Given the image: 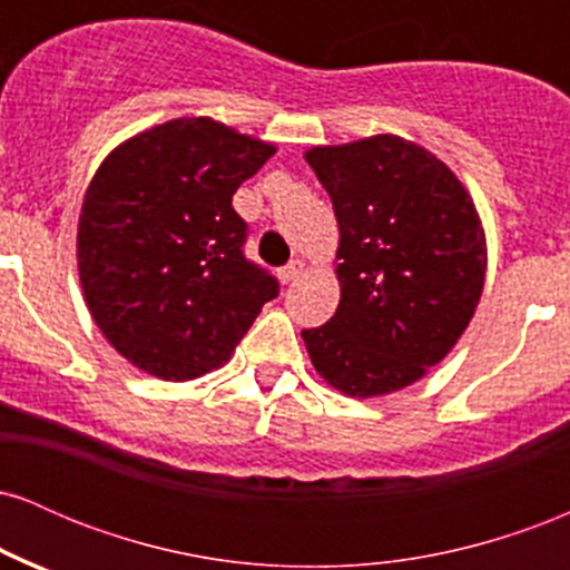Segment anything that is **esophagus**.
Segmentation results:
<instances>
[{
  "mask_svg": "<svg viewBox=\"0 0 570 570\" xmlns=\"http://www.w3.org/2000/svg\"><path fill=\"white\" fill-rule=\"evenodd\" d=\"M303 271H305L303 259H292L289 265H284V267H281V271H278L281 284H292V281H297L299 276H303Z\"/></svg>",
  "mask_w": 570,
  "mask_h": 570,
  "instance_id": "1",
  "label": "esophagus"
}]
</instances>
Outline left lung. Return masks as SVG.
I'll return each instance as SVG.
<instances>
[{
  "label": "left lung",
  "mask_w": 570,
  "mask_h": 570,
  "mask_svg": "<svg viewBox=\"0 0 570 570\" xmlns=\"http://www.w3.org/2000/svg\"><path fill=\"white\" fill-rule=\"evenodd\" d=\"M305 160L340 225V305L303 330L305 348L343 394H391L440 364L472 322L488 267L480 217L455 174L399 136L313 147Z\"/></svg>",
  "instance_id": "obj_1"
}]
</instances>
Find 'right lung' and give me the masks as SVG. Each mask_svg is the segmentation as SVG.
<instances>
[{"instance_id":"add662e5","label":"right lung","mask_w":570,"mask_h":570,"mask_svg":"<svg viewBox=\"0 0 570 570\" xmlns=\"http://www.w3.org/2000/svg\"><path fill=\"white\" fill-rule=\"evenodd\" d=\"M273 144L212 117L155 126L98 166L77 227L90 316L134 367L193 381L225 364L278 281L246 259L233 195Z\"/></svg>"}]
</instances>
